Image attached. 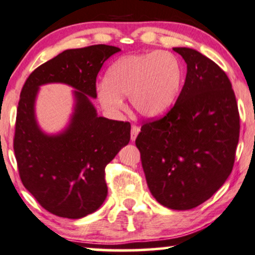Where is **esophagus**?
Returning a JSON list of instances; mask_svg holds the SVG:
<instances>
[{"instance_id":"obj_1","label":"esophagus","mask_w":255,"mask_h":255,"mask_svg":"<svg viewBox=\"0 0 255 255\" xmlns=\"http://www.w3.org/2000/svg\"><path fill=\"white\" fill-rule=\"evenodd\" d=\"M139 131V128H138L137 125H132V127H131V140H132V142L137 138Z\"/></svg>"}]
</instances>
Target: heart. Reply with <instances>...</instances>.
I'll return each instance as SVG.
<instances>
[{
  "instance_id": "obj_1",
  "label": "heart",
  "mask_w": 255,
  "mask_h": 255,
  "mask_svg": "<svg viewBox=\"0 0 255 255\" xmlns=\"http://www.w3.org/2000/svg\"><path fill=\"white\" fill-rule=\"evenodd\" d=\"M183 84L180 59L168 51L128 54L110 66L105 81L97 86V98L110 115L124 110L123 97L143 117L161 116L174 105Z\"/></svg>"
}]
</instances>
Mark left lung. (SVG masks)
I'll return each mask as SVG.
<instances>
[{
  "label": "left lung",
  "instance_id": "left-lung-1",
  "mask_svg": "<svg viewBox=\"0 0 255 255\" xmlns=\"http://www.w3.org/2000/svg\"><path fill=\"white\" fill-rule=\"evenodd\" d=\"M187 64L175 105L144 123L136 138L146 183L162 206L187 210L214 195L233 170L240 116L231 80L214 61L185 47Z\"/></svg>",
  "mask_w": 255,
  "mask_h": 255
}]
</instances>
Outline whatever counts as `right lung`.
Segmentation results:
<instances>
[{"mask_svg":"<svg viewBox=\"0 0 255 255\" xmlns=\"http://www.w3.org/2000/svg\"><path fill=\"white\" fill-rule=\"evenodd\" d=\"M119 51L108 45L67 49L31 72L22 87L14 136L18 174L40 206L60 218H84L102 206L105 166L130 142V123L98 117L90 100L104 62ZM49 82L77 90L70 125L56 136L39 130L33 113L37 90Z\"/></svg>","mask_w":255,"mask_h":255,"instance_id":"obj_1","label":"right lung"}]
</instances>
